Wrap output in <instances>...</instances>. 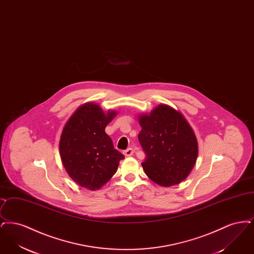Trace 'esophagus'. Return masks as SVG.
Listing matches in <instances>:
<instances>
[{
  "label": "esophagus",
  "mask_w": 254,
  "mask_h": 254,
  "mask_svg": "<svg viewBox=\"0 0 254 254\" xmlns=\"http://www.w3.org/2000/svg\"><path fill=\"white\" fill-rule=\"evenodd\" d=\"M133 153H134V149L131 148V147H128V148H127L126 150H124V154H125V156H131Z\"/></svg>",
  "instance_id": "obj_1"
}]
</instances>
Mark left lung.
Listing matches in <instances>:
<instances>
[{
    "mask_svg": "<svg viewBox=\"0 0 254 254\" xmlns=\"http://www.w3.org/2000/svg\"><path fill=\"white\" fill-rule=\"evenodd\" d=\"M142 127L138 135L145 151L142 163L146 176L162 187L185 180L198 156V143L190 124L179 111L160 105L149 114L138 117Z\"/></svg>",
    "mask_w": 254,
    "mask_h": 254,
    "instance_id": "8db88e82",
    "label": "left lung"
}]
</instances>
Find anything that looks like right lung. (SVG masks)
<instances>
[{
  "label": "right lung",
  "instance_id": "obj_1",
  "mask_svg": "<svg viewBox=\"0 0 254 254\" xmlns=\"http://www.w3.org/2000/svg\"><path fill=\"white\" fill-rule=\"evenodd\" d=\"M117 112L107 113L86 103L66 122L61 135L62 163L73 181L90 190L102 188L116 173L125 156L114 148L106 127Z\"/></svg>",
  "mask_w": 254,
  "mask_h": 254
}]
</instances>
